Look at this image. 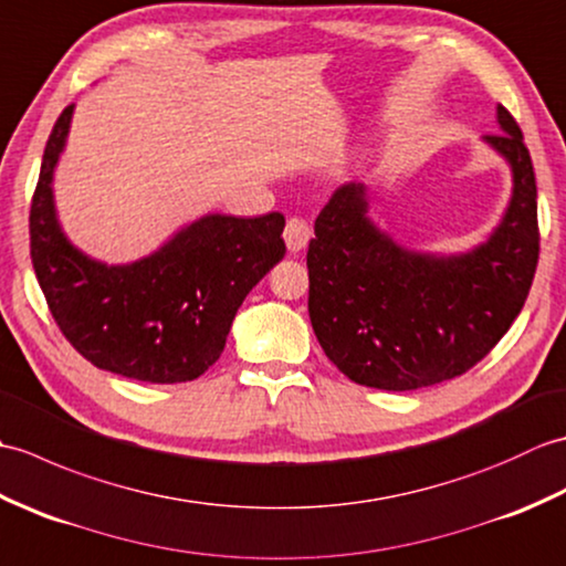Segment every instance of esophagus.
Here are the masks:
<instances>
[{"label": "esophagus", "instance_id": "obj_1", "mask_svg": "<svg viewBox=\"0 0 566 566\" xmlns=\"http://www.w3.org/2000/svg\"><path fill=\"white\" fill-rule=\"evenodd\" d=\"M284 240H286V248H290L292 252L304 250L311 240L308 223L304 219H296V216H292V219L284 226Z\"/></svg>", "mask_w": 566, "mask_h": 566}]
</instances>
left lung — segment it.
Wrapping results in <instances>:
<instances>
[{"label": "left lung", "instance_id": "1", "mask_svg": "<svg viewBox=\"0 0 566 566\" xmlns=\"http://www.w3.org/2000/svg\"><path fill=\"white\" fill-rule=\"evenodd\" d=\"M486 136L513 167V199L484 245L452 258L408 252L367 219V189L347 182L321 209L308 243V316L347 379L413 391L464 375L494 350L531 292L537 187L523 130L499 106Z\"/></svg>", "mask_w": 566, "mask_h": 566}]
</instances>
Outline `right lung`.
Segmentation results:
<instances>
[{
  "mask_svg": "<svg viewBox=\"0 0 566 566\" xmlns=\"http://www.w3.org/2000/svg\"><path fill=\"white\" fill-rule=\"evenodd\" d=\"M72 104L45 143L29 213L31 262L48 308L94 367L148 384L201 377L221 357L248 292L284 258V216H207L124 268H106L67 243L53 211V170Z\"/></svg>",
  "mask_w": 566,
  "mask_h": 566,
  "instance_id": "right-lung-1",
  "label": "right lung"
}]
</instances>
